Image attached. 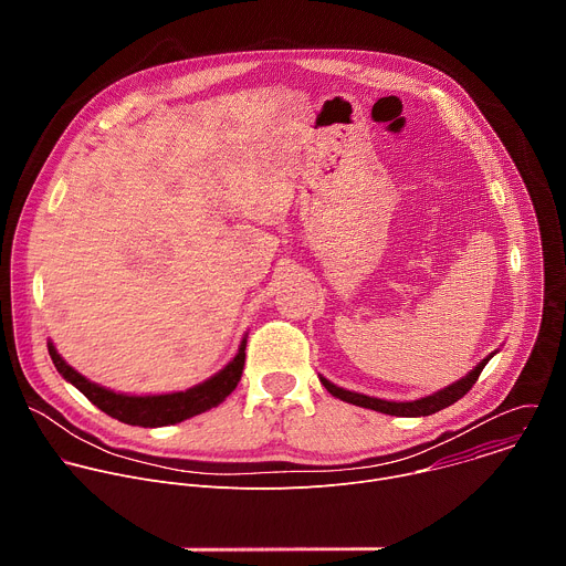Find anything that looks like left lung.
Listing matches in <instances>:
<instances>
[{
    "label": "left lung",
    "mask_w": 566,
    "mask_h": 566,
    "mask_svg": "<svg viewBox=\"0 0 566 566\" xmlns=\"http://www.w3.org/2000/svg\"><path fill=\"white\" fill-rule=\"evenodd\" d=\"M493 356L483 358L465 378L452 382L450 387L432 394V396H426V398H419V400H410V402H394V400H382V398H374V396H365V394H356V391H349V389H343V387H336L334 382H329L327 378L319 376V382L327 387L329 394H334L336 398L340 400H347V402H354V406L358 408H367V410H376V412H382V415H391V417H430L439 410H446L448 406H452V402H457L459 398H463L470 387L476 382L479 374L483 371V367L489 365Z\"/></svg>",
    "instance_id": "left-lung-1"
}]
</instances>
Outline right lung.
<instances>
[{"mask_svg": "<svg viewBox=\"0 0 566 566\" xmlns=\"http://www.w3.org/2000/svg\"><path fill=\"white\" fill-rule=\"evenodd\" d=\"M49 356L55 369L80 391H83L98 410L118 419L127 426H143V428H160V426H175L201 412L217 408L219 402L228 398V394L237 387L241 371H244L247 360V340H241L239 354L210 380L177 394H160V396H125L112 389H105L85 376H80L73 367H69L60 354L55 352L53 343H49Z\"/></svg>", "mask_w": 566, "mask_h": 566, "instance_id": "add662e5", "label": "right lung"}]
</instances>
